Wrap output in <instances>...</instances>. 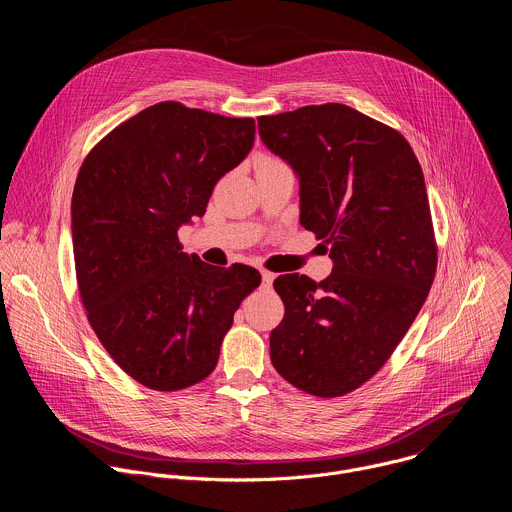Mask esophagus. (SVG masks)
Here are the masks:
<instances>
[{"instance_id":"esophagus-1","label":"esophagus","mask_w":512,"mask_h":512,"mask_svg":"<svg viewBox=\"0 0 512 512\" xmlns=\"http://www.w3.org/2000/svg\"><path fill=\"white\" fill-rule=\"evenodd\" d=\"M261 277H263V285H271V283H273V279H275V273H271V271L263 269V271H261Z\"/></svg>"}]
</instances>
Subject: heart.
Wrapping results in <instances>:
<instances>
[{
  "instance_id": "obj_1",
  "label": "heart",
  "mask_w": 512,
  "mask_h": 512,
  "mask_svg": "<svg viewBox=\"0 0 512 512\" xmlns=\"http://www.w3.org/2000/svg\"><path fill=\"white\" fill-rule=\"evenodd\" d=\"M277 164H283V162H279L277 158H271V156H261V158L257 160V170L269 168V166H277Z\"/></svg>"
}]
</instances>
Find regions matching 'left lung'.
Masks as SVG:
<instances>
[{
  "label": "left lung",
  "instance_id": "8db88e82",
  "mask_svg": "<svg viewBox=\"0 0 512 512\" xmlns=\"http://www.w3.org/2000/svg\"><path fill=\"white\" fill-rule=\"evenodd\" d=\"M267 148L300 178V223L334 261L316 283L273 281L285 316L271 330L275 371L316 397H342L389 360L437 267L429 200L409 141L340 105L257 117Z\"/></svg>",
  "mask_w": 512,
  "mask_h": 512
}]
</instances>
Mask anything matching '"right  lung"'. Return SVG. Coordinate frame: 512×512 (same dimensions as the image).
<instances>
[{
    "label": "right lung",
    "mask_w": 512,
    "mask_h": 512,
    "mask_svg": "<svg viewBox=\"0 0 512 512\" xmlns=\"http://www.w3.org/2000/svg\"><path fill=\"white\" fill-rule=\"evenodd\" d=\"M255 141L251 117L164 101L107 133L72 192V251L97 338L131 379L154 391L204 381L261 273L182 253L178 229Z\"/></svg>",
    "instance_id": "right-lung-1"
}]
</instances>
